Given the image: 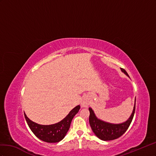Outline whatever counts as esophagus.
Segmentation results:
<instances>
[{"mask_svg":"<svg viewBox=\"0 0 156 156\" xmlns=\"http://www.w3.org/2000/svg\"><path fill=\"white\" fill-rule=\"evenodd\" d=\"M89 105H90V100L87 97H84L82 100L81 106H83V107H87Z\"/></svg>","mask_w":156,"mask_h":156,"instance_id":"34e87169","label":"esophagus"}]
</instances>
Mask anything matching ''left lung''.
I'll return each mask as SVG.
<instances>
[{
	"label": "left lung",
	"instance_id": "1",
	"mask_svg": "<svg viewBox=\"0 0 156 156\" xmlns=\"http://www.w3.org/2000/svg\"><path fill=\"white\" fill-rule=\"evenodd\" d=\"M121 70L128 77H129L125 69H121ZM135 103L136 98L135 101V106L131 116L126 122L119 124H114L102 121V120L98 119L96 117L93 110L91 108H89L90 113L89 122H90L91 129L95 133V135L101 140L105 141L116 139L123 135L127 130L128 127H129L133 116H134L135 111Z\"/></svg>",
	"mask_w": 156,
	"mask_h": 156
}]
</instances>
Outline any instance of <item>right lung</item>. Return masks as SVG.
I'll return each mask as SVG.
<instances>
[{"label":"right lung","instance_id":"add662e5","mask_svg":"<svg viewBox=\"0 0 156 156\" xmlns=\"http://www.w3.org/2000/svg\"><path fill=\"white\" fill-rule=\"evenodd\" d=\"M80 108V106H76L61 122L48 126L40 125L31 121L25 113L24 115L27 123L35 136L42 141L54 143L63 139L69 129L73 118L78 112Z\"/></svg>","mask_w":156,"mask_h":156}]
</instances>
